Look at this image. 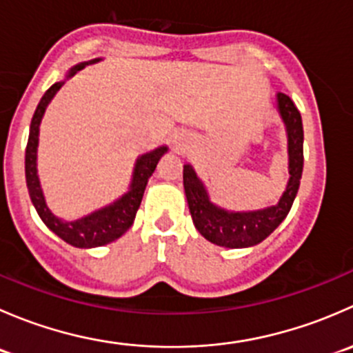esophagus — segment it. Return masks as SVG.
<instances>
[{
  "instance_id": "obj_1",
  "label": "esophagus",
  "mask_w": 353,
  "mask_h": 353,
  "mask_svg": "<svg viewBox=\"0 0 353 353\" xmlns=\"http://www.w3.org/2000/svg\"><path fill=\"white\" fill-rule=\"evenodd\" d=\"M177 147H179L181 150H184V148H186V143H183V141H181V143H177Z\"/></svg>"
}]
</instances>
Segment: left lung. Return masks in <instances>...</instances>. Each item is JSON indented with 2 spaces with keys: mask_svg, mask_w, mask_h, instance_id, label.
<instances>
[{
  "mask_svg": "<svg viewBox=\"0 0 353 353\" xmlns=\"http://www.w3.org/2000/svg\"><path fill=\"white\" fill-rule=\"evenodd\" d=\"M276 108L287 130L288 183L279 203L252 212H229L213 205L206 193L205 184L196 176L193 167L186 163L183 169L184 193L191 219L198 232L210 243L222 248H251L265 241L288 215L297 196L304 167V130L299 109L285 94H276Z\"/></svg>",
  "mask_w": 353,
  "mask_h": 353,
  "instance_id": "1",
  "label": "left lung"
}]
</instances>
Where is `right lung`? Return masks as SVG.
Instances as JSON below:
<instances>
[{
	"label": "right lung",
	"mask_w": 353,
	"mask_h": 353,
	"mask_svg": "<svg viewBox=\"0 0 353 353\" xmlns=\"http://www.w3.org/2000/svg\"><path fill=\"white\" fill-rule=\"evenodd\" d=\"M101 61V58L92 59V61L80 63V65L73 66L68 71L66 78L73 77L77 71L83 70L87 65H94V63ZM65 85V80L56 81L44 95H42L41 102H39L37 109H35L34 117L30 123V133H28L27 150H25V179H27L28 194H30L32 203H34L35 210H37L39 216L42 222L52 230L58 237L68 244L74 245V248L88 249V248H99V245H105L112 241L119 239L134 222L138 208H140L141 198H143L145 188H147L148 179L154 174L157 163H159L160 157L167 152V147H159L155 150L147 152V154L140 155L137 159L133 169V179H131L130 190L124 193L123 196L117 198L116 201L110 205L104 206L101 210L88 213V215L81 216V219L73 220V222H66V220L58 219L54 213L49 210L48 203H46L44 193H42L41 181L37 176V145H39V126H41L42 116H44L46 108L56 92Z\"/></svg>",
	"instance_id": "1"
}]
</instances>
